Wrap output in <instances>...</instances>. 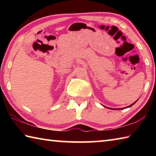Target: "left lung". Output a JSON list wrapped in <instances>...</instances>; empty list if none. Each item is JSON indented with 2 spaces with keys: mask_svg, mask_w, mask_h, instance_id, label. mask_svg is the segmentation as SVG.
I'll use <instances>...</instances> for the list:
<instances>
[{
  "mask_svg": "<svg viewBox=\"0 0 156 156\" xmlns=\"http://www.w3.org/2000/svg\"><path fill=\"white\" fill-rule=\"evenodd\" d=\"M136 101H137V100H136ZM136 101L135 102H134V103H133V104H131V105H129V106H128V107H131V106H133V105H134V104H135L136 103ZM126 107H125V108H126ZM108 108V107H107ZM109 109H110V108H109ZM121 109H125V108H121ZM115 109V110H119V109Z\"/></svg>",
  "mask_w": 156,
  "mask_h": 156,
  "instance_id": "obj_1",
  "label": "left lung"
}]
</instances>
